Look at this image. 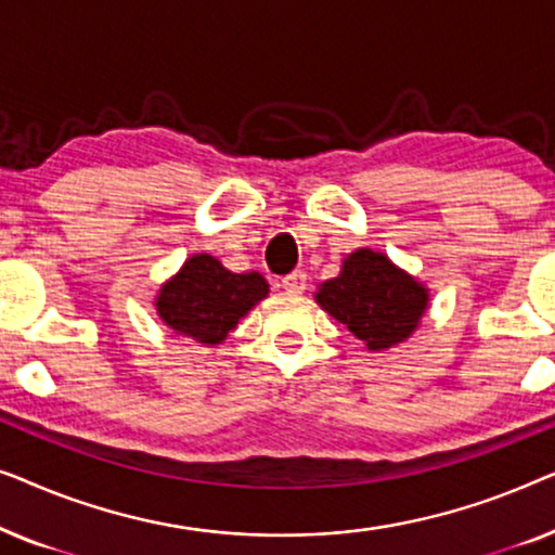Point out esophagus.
Returning <instances> with one entry per match:
<instances>
[{
  "label": "esophagus",
  "instance_id": "obj_1",
  "mask_svg": "<svg viewBox=\"0 0 555 555\" xmlns=\"http://www.w3.org/2000/svg\"><path fill=\"white\" fill-rule=\"evenodd\" d=\"M283 287L287 293H302L306 291V272L293 270L291 275L283 278Z\"/></svg>",
  "mask_w": 555,
  "mask_h": 555
}]
</instances>
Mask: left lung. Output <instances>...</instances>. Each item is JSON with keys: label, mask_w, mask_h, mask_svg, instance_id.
<instances>
[{"label": "left lung", "mask_w": 555, "mask_h": 555, "mask_svg": "<svg viewBox=\"0 0 555 555\" xmlns=\"http://www.w3.org/2000/svg\"><path fill=\"white\" fill-rule=\"evenodd\" d=\"M315 302L369 351H384L416 331L429 291L384 253L361 247L346 257L338 278L318 285Z\"/></svg>", "instance_id": "1"}]
</instances>
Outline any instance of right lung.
I'll use <instances>...</instances> for the list:
<instances>
[{
    "label": "right lung",
    "mask_w": 555,
    "mask_h": 555,
    "mask_svg": "<svg viewBox=\"0 0 555 555\" xmlns=\"http://www.w3.org/2000/svg\"><path fill=\"white\" fill-rule=\"evenodd\" d=\"M270 285L260 272H230L217 257L192 255L156 295V313L162 321L204 346L222 344L240 318H245Z\"/></svg>",
    "instance_id": "add662e5"
}]
</instances>
